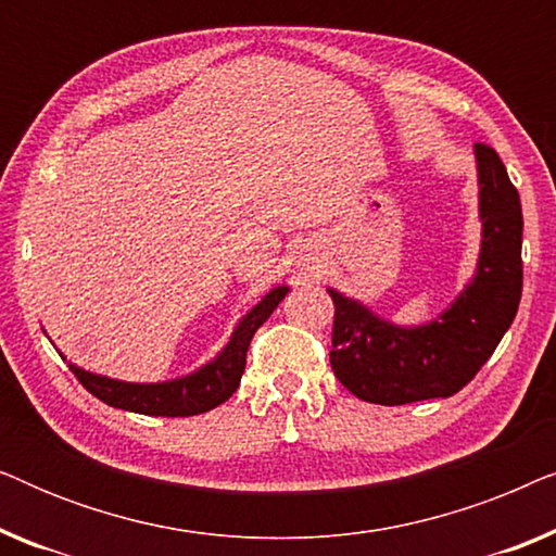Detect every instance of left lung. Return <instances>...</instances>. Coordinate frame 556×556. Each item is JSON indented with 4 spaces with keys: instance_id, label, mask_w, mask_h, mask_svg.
Wrapping results in <instances>:
<instances>
[{
    "instance_id": "left-lung-1",
    "label": "left lung",
    "mask_w": 556,
    "mask_h": 556,
    "mask_svg": "<svg viewBox=\"0 0 556 556\" xmlns=\"http://www.w3.org/2000/svg\"><path fill=\"white\" fill-rule=\"evenodd\" d=\"M483 248L478 273L443 316L400 329L359 303L333 301L331 369L354 397L375 405L453 397L473 379L511 326L521 301V200L489 143H476Z\"/></svg>"
}]
</instances>
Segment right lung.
I'll return each instance as SVG.
<instances>
[{"label":"right lung","instance_id":"1","mask_svg":"<svg viewBox=\"0 0 556 556\" xmlns=\"http://www.w3.org/2000/svg\"><path fill=\"white\" fill-rule=\"evenodd\" d=\"M286 293L288 288L280 286L276 291L265 295V299L242 318L240 326L232 333L230 344L225 346V352L204 369L194 371L192 377L174 379V382L164 384H128L116 382V379L109 377L90 375V371H83L78 367H73V364L71 371L93 397L111 407L151 417L202 415L207 413V409L223 405V402L230 400L232 392L238 390L242 371H245L250 341H253L255 331L268 321V316L276 311L278 303L283 301Z\"/></svg>","mask_w":556,"mask_h":556}]
</instances>
